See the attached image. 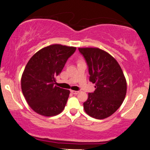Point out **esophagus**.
Listing matches in <instances>:
<instances>
[{
	"label": "esophagus",
	"instance_id": "1",
	"mask_svg": "<svg viewBox=\"0 0 150 150\" xmlns=\"http://www.w3.org/2000/svg\"><path fill=\"white\" fill-rule=\"evenodd\" d=\"M71 93H73V94H77L79 93V91H75V90H71Z\"/></svg>",
	"mask_w": 150,
	"mask_h": 150
}]
</instances>
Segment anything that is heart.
I'll return each instance as SVG.
<instances>
[{"label": "heart", "mask_w": 150, "mask_h": 150, "mask_svg": "<svg viewBox=\"0 0 150 150\" xmlns=\"http://www.w3.org/2000/svg\"><path fill=\"white\" fill-rule=\"evenodd\" d=\"M79 60H81V59H79Z\"/></svg>", "instance_id": "b5f03b06"}]
</instances>
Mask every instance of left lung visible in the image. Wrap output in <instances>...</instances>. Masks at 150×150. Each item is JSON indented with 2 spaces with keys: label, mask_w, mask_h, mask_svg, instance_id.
Masks as SVG:
<instances>
[{
  "label": "left lung",
  "mask_w": 150,
  "mask_h": 150,
  "mask_svg": "<svg viewBox=\"0 0 150 150\" xmlns=\"http://www.w3.org/2000/svg\"><path fill=\"white\" fill-rule=\"evenodd\" d=\"M87 62L90 81L96 90L88 93L84 111L90 117L102 120L111 116L125 98L127 83L120 64L108 52L98 47H79Z\"/></svg>",
  "instance_id": "obj_1"
}]
</instances>
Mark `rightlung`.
I'll use <instances>...</instances> for the list:
<instances>
[{"label":"right lung","mask_w":150,"mask_h":150,"mask_svg":"<svg viewBox=\"0 0 150 150\" xmlns=\"http://www.w3.org/2000/svg\"><path fill=\"white\" fill-rule=\"evenodd\" d=\"M75 50V47L50 45L35 53L27 63L21 87L27 103L38 114L51 117L64 110L70 91L54 84Z\"/></svg>","instance_id":"right-lung-1"}]
</instances>
